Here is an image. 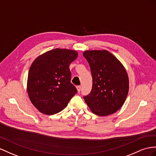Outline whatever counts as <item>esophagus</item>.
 <instances>
[{
  "mask_svg": "<svg viewBox=\"0 0 156 156\" xmlns=\"http://www.w3.org/2000/svg\"><path fill=\"white\" fill-rule=\"evenodd\" d=\"M76 89H77V91H78V92H80V90H81V86H77Z\"/></svg>",
  "mask_w": 156,
  "mask_h": 156,
  "instance_id": "esophagus-1",
  "label": "esophagus"
}]
</instances>
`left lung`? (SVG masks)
<instances>
[{
    "mask_svg": "<svg viewBox=\"0 0 156 156\" xmlns=\"http://www.w3.org/2000/svg\"><path fill=\"white\" fill-rule=\"evenodd\" d=\"M92 75V88L83 97L86 104L98 116H107L121 109L129 89L126 70L119 60L106 50L86 51Z\"/></svg>",
    "mask_w": 156,
    "mask_h": 156,
    "instance_id": "obj_1",
    "label": "left lung"
}]
</instances>
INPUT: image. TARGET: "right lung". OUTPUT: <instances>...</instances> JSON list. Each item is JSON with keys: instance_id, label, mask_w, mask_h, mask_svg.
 I'll use <instances>...</instances> for the list:
<instances>
[{"instance_id": "right-lung-1", "label": "right lung", "mask_w": 156, "mask_h": 156, "mask_svg": "<svg viewBox=\"0 0 156 156\" xmlns=\"http://www.w3.org/2000/svg\"><path fill=\"white\" fill-rule=\"evenodd\" d=\"M76 51L54 49L38 56L30 68L27 91L31 103L40 112L51 115L67 106L77 90L70 82V64Z\"/></svg>"}]
</instances>
